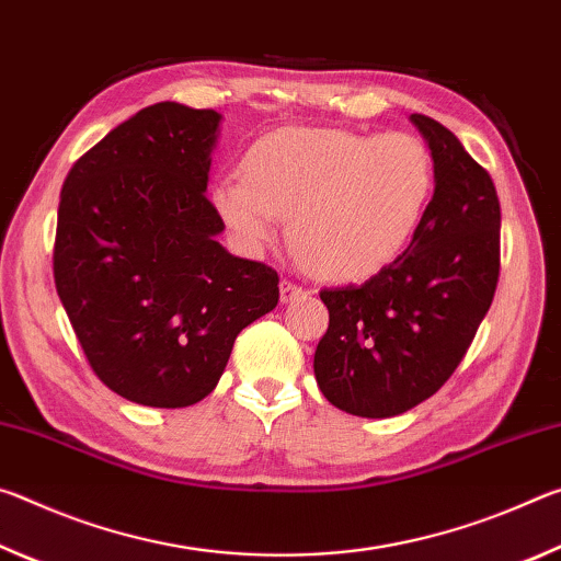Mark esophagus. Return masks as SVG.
Wrapping results in <instances>:
<instances>
[{
  "label": "esophagus",
  "mask_w": 561,
  "mask_h": 561,
  "mask_svg": "<svg viewBox=\"0 0 561 561\" xmlns=\"http://www.w3.org/2000/svg\"><path fill=\"white\" fill-rule=\"evenodd\" d=\"M309 291H304L299 284H294V282H287L284 279L282 284H279V301L282 304H289V301H297V299H301V297H307Z\"/></svg>",
  "instance_id": "obj_1"
}]
</instances>
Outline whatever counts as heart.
<instances>
[{
  "label": "heart",
  "mask_w": 561,
  "mask_h": 561,
  "mask_svg": "<svg viewBox=\"0 0 561 561\" xmlns=\"http://www.w3.org/2000/svg\"><path fill=\"white\" fill-rule=\"evenodd\" d=\"M244 178L213 190L217 213L244 250L260 252L289 217V244L309 272L360 282L413 242L428 210V146L403 130L364 136L341 128H279L254 140Z\"/></svg>",
  "instance_id": "heart-1"
}]
</instances>
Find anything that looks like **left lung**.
Instances as JSON below:
<instances>
[{
    "instance_id": "1",
    "label": "left lung",
    "mask_w": 561,
    "mask_h": 561,
    "mask_svg": "<svg viewBox=\"0 0 561 561\" xmlns=\"http://www.w3.org/2000/svg\"><path fill=\"white\" fill-rule=\"evenodd\" d=\"M435 190L413 242L360 287L321 289L329 329L314 354L331 405L360 417L411 411L448 381L500 277V201L490 173L438 121L411 116Z\"/></svg>"
}]
</instances>
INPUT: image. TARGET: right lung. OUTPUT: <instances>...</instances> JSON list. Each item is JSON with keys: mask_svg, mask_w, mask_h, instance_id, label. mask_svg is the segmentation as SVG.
Returning <instances> with one entry per match:
<instances>
[{"mask_svg": "<svg viewBox=\"0 0 561 561\" xmlns=\"http://www.w3.org/2000/svg\"><path fill=\"white\" fill-rule=\"evenodd\" d=\"M220 121L156 103L64 180L56 291L93 371L133 403L203 401L237 334L279 301L277 272L217 242L225 222L205 190Z\"/></svg>", "mask_w": 561, "mask_h": 561, "instance_id": "1", "label": "right lung"}]
</instances>
